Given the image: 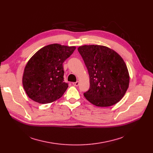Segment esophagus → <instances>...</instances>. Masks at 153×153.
I'll return each mask as SVG.
<instances>
[{"label":"esophagus","instance_id":"esophagus-1","mask_svg":"<svg viewBox=\"0 0 153 153\" xmlns=\"http://www.w3.org/2000/svg\"><path fill=\"white\" fill-rule=\"evenodd\" d=\"M79 84V81H77V82H73V83H72V85H74V86H78Z\"/></svg>","mask_w":153,"mask_h":153}]
</instances>
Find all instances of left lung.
I'll return each mask as SVG.
<instances>
[{
	"label": "left lung",
	"mask_w": 153,
	"mask_h": 153,
	"mask_svg": "<svg viewBox=\"0 0 153 153\" xmlns=\"http://www.w3.org/2000/svg\"><path fill=\"white\" fill-rule=\"evenodd\" d=\"M81 54L89 75L90 88L84 94L93 105H114L125 95L130 82L127 66L116 51L97 45L81 46Z\"/></svg>",
	"instance_id": "left-lung-1"
}]
</instances>
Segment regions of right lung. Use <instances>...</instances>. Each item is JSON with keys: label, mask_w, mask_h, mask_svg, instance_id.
<instances>
[{"label": "right lung", "mask_w": 153, "mask_h": 153, "mask_svg": "<svg viewBox=\"0 0 153 153\" xmlns=\"http://www.w3.org/2000/svg\"><path fill=\"white\" fill-rule=\"evenodd\" d=\"M76 48L54 43L43 47L33 54L26 64L22 77L29 98L45 104L62 97L68 87L64 82L62 64Z\"/></svg>", "instance_id": "right-lung-1"}]
</instances>
